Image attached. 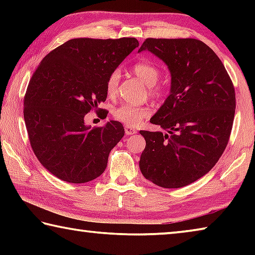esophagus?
<instances>
[{
  "label": "esophagus",
  "instance_id": "34e87169",
  "mask_svg": "<svg viewBox=\"0 0 255 255\" xmlns=\"http://www.w3.org/2000/svg\"><path fill=\"white\" fill-rule=\"evenodd\" d=\"M137 131H136V129L135 128H132V127H130V126H125V133H126L127 136H129V135H133V133H136Z\"/></svg>",
  "mask_w": 255,
  "mask_h": 255
}]
</instances>
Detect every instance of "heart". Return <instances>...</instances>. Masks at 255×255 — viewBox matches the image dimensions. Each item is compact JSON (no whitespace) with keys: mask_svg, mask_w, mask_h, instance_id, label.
<instances>
[{"mask_svg":"<svg viewBox=\"0 0 255 255\" xmlns=\"http://www.w3.org/2000/svg\"><path fill=\"white\" fill-rule=\"evenodd\" d=\"M131 70L137 77L148 85V93L153 99H161L166 93L165 86L158 84L157 81L161 76V70L154 62L149 59H140L135 63ZM120 71L118 68L112 71L106 81V91L110 98L115 97L118 92V86L120 82ZM150 110L146 106H133V105H122L115 108L112 116L115 119L125 123L127 126L136 127L140 124L141 120L149 117Z\"/></svg>","mask_w":255,"mask_h":255,"instance_id":"obj_1","label":"heart"}]
</instances>
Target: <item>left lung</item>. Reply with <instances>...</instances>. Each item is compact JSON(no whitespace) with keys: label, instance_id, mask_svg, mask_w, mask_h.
Masks as SVG:
<instances>
[{"label":"left lung","instance_id":"obj_1","mask_svg":"<svg viewBox=\"0 0 255 255\" xmlns=\"http://www.w3.org/2000/svg\"><path fill=\"white\" fill-rule=\"evenodd\" d=\"M148 50L171 72V93L150 123L165 129L140 130L146 140L139 167L162 188H182L213 169L230 140L235 89L222 60L193 38H147Z\"/></svg>","mask_w":255,"mask_h":255}]
</instances>
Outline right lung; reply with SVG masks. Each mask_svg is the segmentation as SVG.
Here are the masks:
<instances>
[{
    "instance_id": "right-lung-1",
    "label": "right lung",
    "mask_w": 255,
    "mask_h": 255,
    "mask_svg": "<svg viewBox=\"0 0 255 255\" xmlns=\"http://www.w3.org/2000/svg\"><path fill=\"white\" fill-rule=\"evenodd\" d=\"M138 45L136 38H76L47 54L34 71L23 99L25 127L34 155L58 179L85 183L105 172L125 129L114 120L91 128L84 117L102 110L108 76Z\"/></svg>"
}]
</instances>
